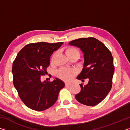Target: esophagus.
Returning <instances> with one entry per match:
<instances>
[{
    "instance_id": "34e87169",
    "label": "esophagus",
    "mask_w": 130,
    "mask_h": 130,
    "mask_svg": "<svg viewBox=\"0 0 130 130\" xmlns=\"http://www.w3.org/2000/svg\"><path fill=\"white\" fill-rule=\"evenodd\" d=\"M71 85V83H65V85L66 86H69V85Z\"/></svg>"
}]
</instances>
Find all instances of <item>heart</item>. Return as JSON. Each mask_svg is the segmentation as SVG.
<instances>
[{"instance_id":"1","label":"heart","mask_w":130,"mask_h":130,"mask_svg":"<svg viewBox=\"0 0 130 130\" xmlns=\"http://www.w3.org/2000/svg\"><path fill=\"white\" fill-rule=\"evenodd\" d=\"M65 53L67 56L68 57L73 54H78L79 52L78 50L75 48L73 47H68L65 50ZM56 54L53 55L51 58V61H53L54 58V56ZM77 72L75 69H70V68H63L61 69H59L57 72V76H58L60 78L65 81H70L71 80L72 78L75 76Z\"/></svg>"}]
</instances>
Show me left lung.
I'll return each mask as SVG.
<instances>
[{
	"mask_svg": "<svg viewBox=\"0 0 130 130\" xmlns=\"http://www.w3.org/2000/svg\"><path fill=\"white\" fill-rule=\"evenodd\" d=\"M69 45L78 48L84 54V65L77 79L88 78L85 85L80 84L81 91L76 94L81 104L94 106L104 99L112 84L113 60L111 52L104 43L93 37L72 41Z\"/></svg>",
	"mask_w": 130,
	"mask_h": 130,
	"instance_id": "obj_1",
	"label": "left lung"
}]
</instances>
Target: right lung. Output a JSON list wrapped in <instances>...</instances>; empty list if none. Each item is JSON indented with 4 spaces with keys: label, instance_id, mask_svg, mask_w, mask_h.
<instances>
[{
    "label": "right lung",
    "instance_id": "1",
    "mask_svg": "<svg viewBox=\"0 0 130 130\" xmlns=\"http://www.w3.org/2000/svg\"><path fill=\"white\" fill-rule=\"evenodd\" d=\"M63 43H30L17 54L12 64L13 83L21 99L29 108L37 111L49 108L65 87L63 81L58 78L52 82L41 81L50 65V56Z\"/></svg>",
    "mask_w": 130,
    "mask_h": 130
}]
</instances>
